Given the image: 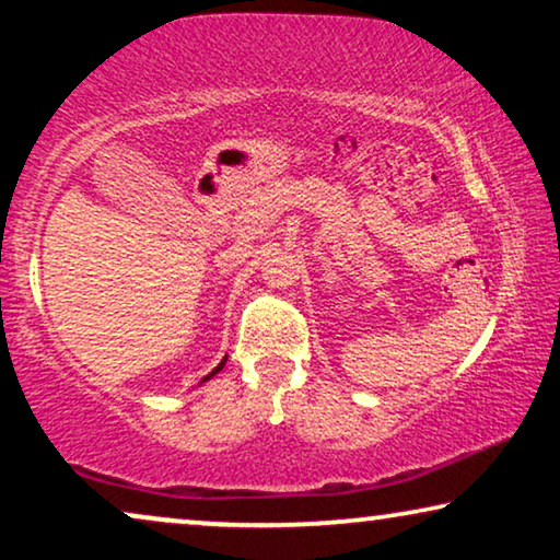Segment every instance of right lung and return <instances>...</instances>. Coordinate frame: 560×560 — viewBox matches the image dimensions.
<instances>
[{
    "mask_svg": "<svg viewBox=\"0 0 560 560\" xmlns=\"http://www.w3.org/2000/svg\"><path fill=\"white\" fill-rule=\"evenodd\" d=\"M224 364H226V357H224V359H221V362H219V366H217V370H213V372H209V374H206V377L201 380V385H203V382H209V380L213 377V374H219L221 370H224Z\"/></svg>",
    "mask_w": 560,
    "mask_h": 560,
    "instance_id": "add662e5",
    "label": "right lung"
}]
</instances>
